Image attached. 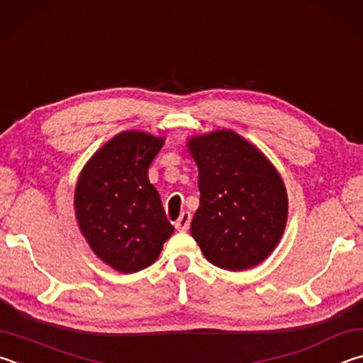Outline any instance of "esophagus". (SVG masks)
Listing matches in <instances>:
<instances>
[{
  "label": "esophagus",
  "mask_w": 363,
  "mask_h": 363,
  "mask_svg": "<svg viewBox=\"0 0 363 363\" xmlns=\"http://www.w3.org/2000/svg\"><path fill=\"white\" fill-rule=\"evenodd\" d=\"M189 223H191V213H189V212H183V213L180 215V218L177 220L175 228H177L178 231H186L188 228H189Z\"/></svg>",
  "instance_id": "1"
}]
</instances>
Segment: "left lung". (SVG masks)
<instances>
[{
    "label": "left lung",
    "instance_id": "obj_1",
    "mask_svg": "<svg viewBox=\"0 0 363 363\" xmlns=\"http://www.w3.org/2000/svg\"><path fill=\"white\" fill-rule=\"evenodd\" d=\"M199 169L191 236L212 264L245 271L268 258L289 218L284 180L262 150L231 129L186 142Z\"/></svg>",
    "mask_w": 363,
    "mask_h": 363
}]
</instances>
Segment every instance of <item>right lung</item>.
Returning <instances> with one entry per match:
<instances>
[{
	"label": "right lung",
	"instance_id": "obj_1",
	"mask_svg": "<svg viewBox=\"0 0 363 363\" xmlns=\"http://www.w3.org/2000/svg\"><path fill=\"white\" fill-rule=\"evenodd\" d=\"M165 138L123 130L94 152L74 189V215L94 255L124 274L156 262L175 228L148 167Z\"/></svg>",
	"mask_w": 363,
	"mask_h": 363
}]
</instances>
